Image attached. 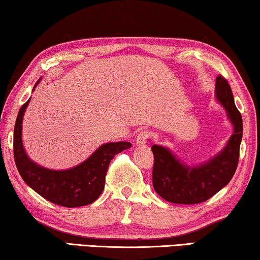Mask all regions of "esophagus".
I'll return each mask as SVG.
<instances>
[{"label":"esophagus","mask_w":260,"mask_h":260,"mask_svg":"<svg viewBox=\"0 0 260 260\" xmlns=\"http://www.w3.org/2000/svg\"><path fill=\"white\" fill-rule=\"evenodd\" d=\"M149 138V132L148 131H141L137 137H135V144L139 147H144L147 144V140Z\"/></svg>","instance_id":"obj_1"}]
</instances>
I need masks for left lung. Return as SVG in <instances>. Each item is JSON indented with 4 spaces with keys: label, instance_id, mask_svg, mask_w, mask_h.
Here are the masks:
<instances>
[{
    "label": "left lung",
    "instance_id": "8db88e82",
    "mask_svg": "<svg viewBox=\"0 0 260 260\" xmlns=\"http://www.w3.org/2000/svg\"><path fill=\"white\" fill-rule=\"evenodd\" d=\"M215 98L226 109L233 126L231 138L217 155L200 165L188 166L168 148L152 146L153 187L166 202L182 205L206 202L225 187L235 174L243 138V119L235 105L228 80L220 75L215 80Z\"/></svg>",
    "mask_w": 260,
    "mask_h": 260
}]
</instances>
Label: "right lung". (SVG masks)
<instances>
[{"label":"right lung","instance_id":"obj_1","mask_svg":"<svg viewBox=\"0 0 260 260\" xmlns=\"http://www.w3.org/2000/svg\"><path fill=\"white\" fill-rule=\"evenodd\" d=\"M39 82L40 80L36 85ZM29 101L30 99L21 107L14 128V158L22 179L36 193L60 206L80 207L94 203L105 188L111 160L123 149L131 148V142L104 144L88 159L69 170L54 171L40 166L29 159L22 144V120Z\"/></svg>","mask_w":260,"mask_h":260}]
</instances>
